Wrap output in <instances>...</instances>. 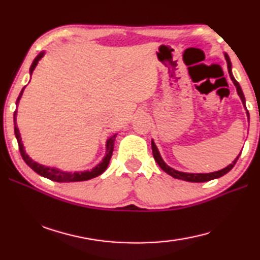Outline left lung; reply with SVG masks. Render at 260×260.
Segmentation results:
<instances>
[{
  "label": "left lung",
  "mask_w": 260,
  "mask_h": 260,
  "mask_svg": "<svg viewBox=\"0 0 260 260\" xmlns=\"http://www.w3.org/2000/svg\"><path fill=\"white\" fill-rule=\"evenodd\" d=\"M225 58L227 60V67H228V73H230V77L232 79L233 83H234L235 87H236V90H237V94H239L240 99L242 101V103H243L244 108H245V99H244V95H243V91L241 89V86L239 85V82L235 80V78L233 77V73H232V63H231V59L230 57H228L227 54H225ZM246 114H248V119H249V112L246 111ZM151 148H152V153H153V158H155V160L157 161V164L160 166V169L166 172L167 174H170L171 177H173L175 179H180V180H184V181H189V182H205V181H210V180H213V179H217L222 177V175H225L226 173L230 172V171L234 167V165L236 164L237 159H239L240 155L235 158V160L232 162V164L228 165L225 169L217 171V172H212V173H184V172H179V171L172 169V167H170L167 164H165V161L162 160V158L160 157V153L158 151V149L156 147V144L153 141H151Z\"/></svg>",
  "instance_id": "obj_1"
}]
</instances>
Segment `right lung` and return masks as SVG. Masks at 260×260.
Masks as SVG:
<instances>
[{"mask_svg":"<svg viewBox=\"0 0 260 260\" xmlns=\"http://www.w3.org/2000/svg\"><path fill=\"white\" fill-rule=\"evenodd\" d=\"M43 55H45V51H41L40 54L35 57L32 65H30V68H29V74L33 73L34 69L37 68L39 60L42 58ZM24 89H25V87L23 88V89H21L18 99H17V102H16L17 105H18V103H19V100L21 99V95H23ZM16 119H17V110H16L15 114H14V124H15V135H16L17 142H18L20 155H21V157H23V159H24L26 164H27L30 167V169L34 171V172L40 174L41 177H45L47 179L52 180V181H57V182H77V181H86V180H89V179L99 177V175L102 174L104 171L107 170V167L109 165V161H110V159H111L112 151H113V144H114V140H116L117 134H114L113 136H111V138H110L107 141V155L104 156L103 160L101 161L98 166H95L93 170L83 171V172H74V173L64 172V171L54 169V167H47L45 165H41V164H39V162L34 161L33 159H30L29 156L25 151L23 142H21L19 129L16 125L17 124Z\"/></svg>","mask_w":260,"mask_h":260,"instance_id":"right-lung-1","label":"right lung"}]
</instances>
